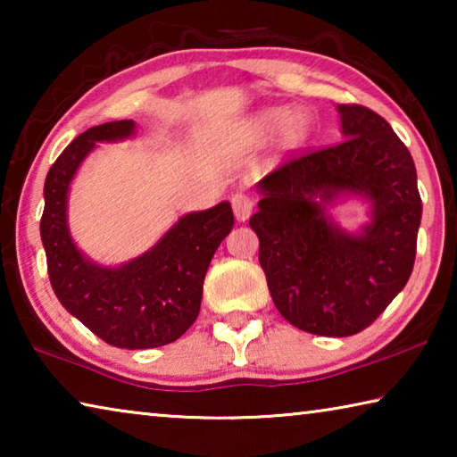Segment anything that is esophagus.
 I'll list each match as a JSON object with an SVG mask.
<instances>
[{
  "label": "esophagus",
  "instance_id": "obj_1",
  "mask_svg": "<svg viewBox=\"0 0 457 457\" xmlns=\"http://www.w3.org/2000/svg\"><path fill=\"white\" fill-rule=\"evenodd\" d=\"M231 210L239 221H245L253 212V199L247 193H236V195H231Z\"/></svg>",
  "mask_w": 457,
  "mask_h": 457
}]
</instances>
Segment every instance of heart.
<instances>
[{
    "instance_id": "1",
    "label": "heart",
    "mask_w": 457,
    "mask_h": 457,
    "mask_svg": "<svg viewBox=\"0 0 457 457\" xmlns=\"http://www.w3.org/2000/svg\"><path fill=\"white\" fill-rule=\"evenodd\" d=\"M256 127L262 133H274L284 127V141L288 145H298L308 135V119L303 112H286L282 108L262 112L256 119Z\"/></svg>"
}]
</instances>
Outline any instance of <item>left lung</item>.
Wrapping results in <instances>:
<instances>
[{"instance_id": "1", "label": "left lung", "mask_w": 457, "mask_h": 457, "mask_svg": "<svg viewBox=\"0 0 457 457\" xmlns=\"http://www.w3.org/2000/svg\"><path fill=\"white\" fill-rule=\"evenodd\" d=\"M338 112L345 141L292 154L268 173L250 220L278 312L320 337H353L378 319L411 276L421 221L415 163L395 130L367 106L340 104ZM343 190L374 201L361 237L323 215Z\"/></svg>"}]
</instances>
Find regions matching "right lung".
<instances>
[{
    "instance_id": "1",
    "label": "right lung",
    "mask_w": 457,
    "mask_h": 457,
    "mask_svg": "<svg viewBox=\"0 0 457 457\" xmlns=\"http://www.w3.org/2000/svg\"><path fill=\"white\" fill-rule=\"evenodd\" d=\"M133 120L92 127L54 161L44 183L40 234L50 284L60 304L104 343L119 349H154L179 338L195 322L205 272L231 228L228 201L189 213L165 237L129 264L100 268L84 260L66 228V193L95 141L133 133Z\"/></svg>"
}]
</instances>
